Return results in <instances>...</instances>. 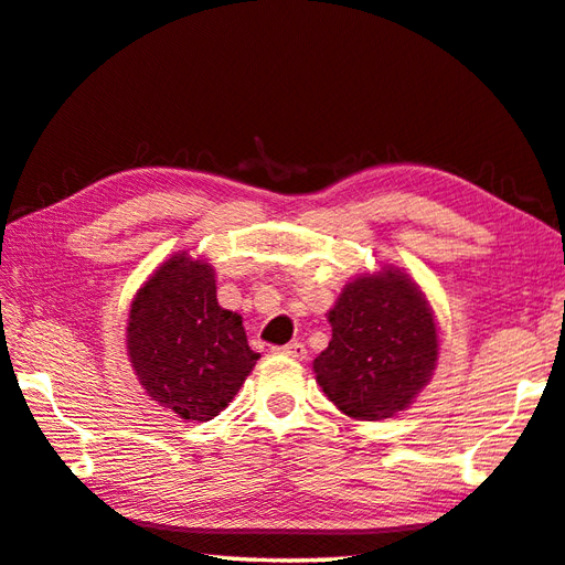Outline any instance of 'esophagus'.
Instances as JSON below:
<instances>
[{"mask_svg":"<svg viewBox=\"0 0 565 565\" xmlns=\"http://www.w3.org/2000/svg\"><path fill=\"white\" fill-rule=\"evenodd\" d=\"M274 352H279V355H286V358H294V360H303L306 358V348L303 342H289V345L284 348H274Z\"/></svg>","mask_w":565,"mask_h":565,"instance_id":"obj_1","label":"esophagus"}]
</instances>
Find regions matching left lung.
Wrapping results in <instances>:
<instances>
[{
    "label": "left lung",
    "instance_id": "obj_1",
    "mask_svg": "<svg viewBox=\"0 0 565 565\" xmlns=\"http://www.w3.org/2000/svg\"><path fill=\"white\" fill-rule=\"evenodd\" d=\"M333 338L313 360L318 384L342 414L392 418L430 382L438 360L436 318L412 276L382 267L345 284L328 311Z\"/></svg>",
    "mask_w": 565,
    "mask_h": 565
}]
</instances>
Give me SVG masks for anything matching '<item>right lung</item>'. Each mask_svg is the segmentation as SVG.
Returning a JSON list of instances; mask_svg holds the SVG:
<instances>
[{
	"mask_svg": "<svg viewBox=\"0 0 565 565\" xmlns=\"http://www.w3.org/2000/svg\"><path fill=\"white\" fill-rule=\"evenodd\" d=\"M127 355L153 402L185 422H210L235 399L259 360L242 316L217 303L215 269L173 254L129 308Z\"/></svg>",
	"mask_w": 565,
	"mask_h": 565,
	"instance_id": "right-lung-1",
	"label": "right lung"
}]
</instances>
